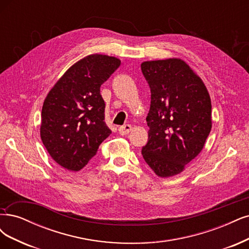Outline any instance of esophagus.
<instances>
[{"label":"esophagus","instance_id":"34e87169","mask_svg":"<svg viewBox=\"0 0 249 249\" xmlns=\"http://www.w3.org/2000/svg\"><path fill=\"white\" fill-rule=\"evenodd\" d=\"M131 131H132V125L131 124H124V125H123V126L118 128V132L122 136L127 135Z\"/></svg>","mask_w":249,"mask_h":249}]
</instances>
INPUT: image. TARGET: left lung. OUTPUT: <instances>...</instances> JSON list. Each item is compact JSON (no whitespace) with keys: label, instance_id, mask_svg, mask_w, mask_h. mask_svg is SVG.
<instances>
[{"label":"left lung","instance_id":"8db88e82","mask_svg":"<svg viewBox=\"0 0 249 249\" xmlns=\"http://www.w3.org/2000/svg\"><path fill=\"white\" fill-rule=\"evenodd\" d=\"M151 92L146 117V164L160 177H171L202 151L211 131V100L204 82L180 58L143 62Z\"/></svg>","mask_w":249,"mask_h":249}]
</instances>
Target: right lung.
<instances>
[{
  "label": "right lung",
  "mask_w": 249,
  "mask_h": 249,
  "mask_svg": "<svg viewBox=\"0 0 249 249\" xmlns=\"http://www.w3.org/2000/svg\"><path fill=\"white\" fill-rule=\"evenodd\" d=\"M121 66L105 54L75 63L57 80L43 103L40 135L50 157L69 171H79L111 134L100 88Z\"/></svg>",
  "instance_id": "right-lung-1"
}]
</instances>
